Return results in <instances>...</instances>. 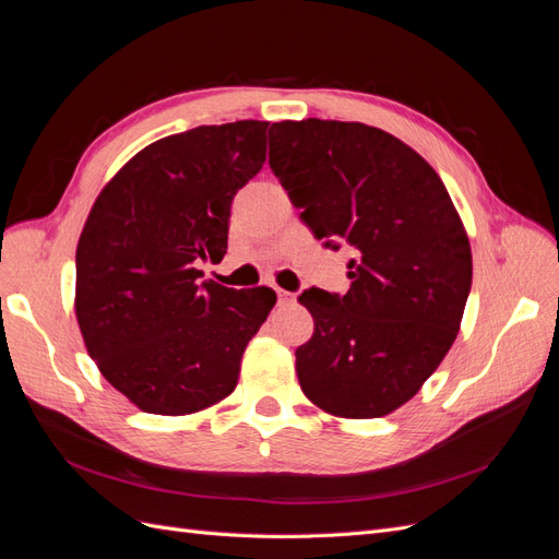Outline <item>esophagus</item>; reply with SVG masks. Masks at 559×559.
<instances>
[{"instance_id":"esophagus-1","label":"esophagus","mask_w":559,"mask_h":559,"mask_svg":"<svg viewBox=\"0 0 559 559\" xmlns=\"http://www.w3.org/2000/svg\"><path fill=\"white\" fill-rule=\"evenodd\" d=\"M277 298H280V306H292V302H296V294L284 292V289H277Z\"/></svg>"}]
</instances>
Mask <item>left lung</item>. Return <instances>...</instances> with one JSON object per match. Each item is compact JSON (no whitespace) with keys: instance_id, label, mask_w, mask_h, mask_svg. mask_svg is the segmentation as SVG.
Returning a JSON list of instances; mask_svg holds the SVG:
<instances>
[{"instance_id":"1","label":"left lung","mask_w":559,"mask_h":559,"mask_svg":"<svg viewBox=\"0 0 559 559\" xmlns=\"http://www.w3.org/2000/svg\"><path fill=\"white\" fill-rule=\"evenodd\" d=\"M270 170L317 240L354 249L345 296L298 298L314 319L296 349L302 394L337 417L394 413L445 359L471 292L445 183L394 134L321 118L270 126Z\"/></svg>"}]
</instances>
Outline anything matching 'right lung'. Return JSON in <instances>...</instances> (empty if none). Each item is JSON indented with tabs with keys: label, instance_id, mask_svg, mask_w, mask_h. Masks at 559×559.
I'll return each mask as SVG.
<instances>
[{
	"label": "right lung",
	"instance_id": "add662e5",
	"mask_svg": "<svg viewBox=\"0 0 559 559\" xmlns=\"http://www.w3.org/2000/svg\"><path fill=\"white\" fill-rule=\"evenodd\" d=\"M267 121L200 126L130 158L76 245V321L99 373L154 415L226 399L275 292L200 282L224 259L230 202L265 163Z\"/></svg>",
	"mask_w": 559,
	"mask_h": 559
}]
</instances>
